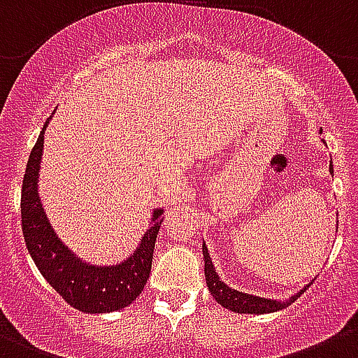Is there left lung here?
Instances as JSON below:
<instances>
[{
	"mask_svg": "<svg viewBox=\"0 0 358 358\" xmlns=\"http://www.w3.org/2000/svg\"><path fill=\"white\" fill-rule=\"evenodd\" d=\"M322 134V130H320ZM330 173L334 176V169H332V159H330L329 166ZM202 253H203V264H206V283L209 287L210 295L216 299L217 304H221L223 308L230 309V311L236 313H246V315H267V313H275L281 311V309L288 308L290 304H294L309 287L311 283L306 285L302 290H299L297 294L292 295L290 299H285V301H278V299H265V297H257V295L244 294V292L236 290V288L228 287L224 281H221L220 274L216 272V267L213 264V258H210L209 250H207L206 243L202 244Z\"/></svg>",
	"mask_w": 358,
	"mask_h": 358,
	"instance_id": "8db88e82",
	"label": "left lung"
}]
</instances>
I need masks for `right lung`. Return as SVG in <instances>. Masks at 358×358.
Here are the masks:
<instances>
[{
  "mask_svg": "<svg viewBox=\"0 0 358 358\" xmlns=\"http://www.w3.org/2000/svg\"><path fill=\"white\" fill-rule=\"evenodd\" d=\"M50 115L43 124L24 173L20 216L22 234L33 262L47 283L71 306L87 315L121 311L144 290L149 279L156 237L163 221V207L152 209L151 221L130 257L114 265H94L70 250L57 236L43 209L38 193L43 135Z\"/></svg>",
  "mask_w": 358,
  "mask_h": 358,
  "instance_id": "add662e5",
  "label": "right lung"
}]
</instances>
